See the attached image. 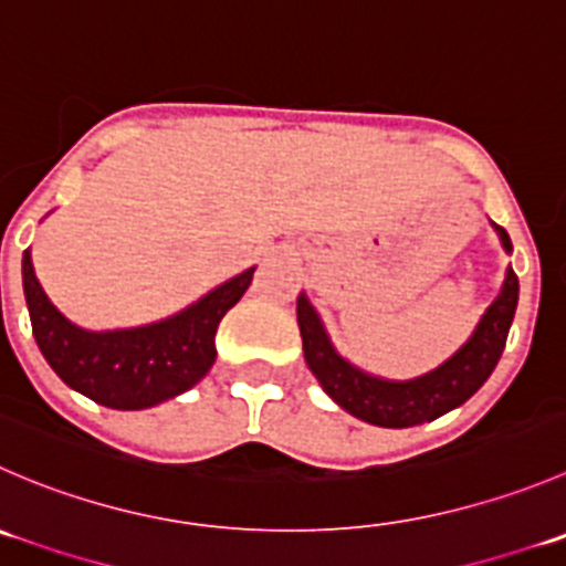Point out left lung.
<instances>
[{
    "mask_svg": "<svg viewBox=\"0 0 566 566\" xmlns=\"http://www.w3.org/2000/svg\"><path fill=\"white\" fill-rule=\"evenodd\" d=\"M501 234L506 251H512L506 229L495 227ZM520 282L517 273L509 271L503 282L501 295L495 304L481 317L479 328L470 337V343L459 350L453 359H448L440 370L429 376L415 378V381H381V378L365 376L361 370L350 367L348 361L334 354L321 321L310 301L298 298V328L304 339V359L321 387L359 420L373 426H387V429H409L442 417L446 411L457 409L473 392H479L481 384L490 378L506 348L509 326L517 310Z\"/></svg>",
    "mask_w": 566,
    "mask_h": 566,
    "instance_id": "1",
    "label": "left lung"
}]
</instances>
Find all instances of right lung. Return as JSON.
<instances>
[{
	"mask_svg": "<svg viewBox=\"0 0 566 566\" xmlns=\"http://www.w3.org/2000/svg\"><path fill=\"white\" fill-rule=\"evenodd\" d=\"M21 276L32 334L52 370L109 409H149L207 376L216 361L218 323L243 298L254 268L168 321L102 334L74 326L54 310L32 271L30 251L21 260Z\"/></svg>",
	"mask_w": 566,
	"mask_h": 566,
	"instance_id": "1",
	"label": "right lung"
}]
</instances>
